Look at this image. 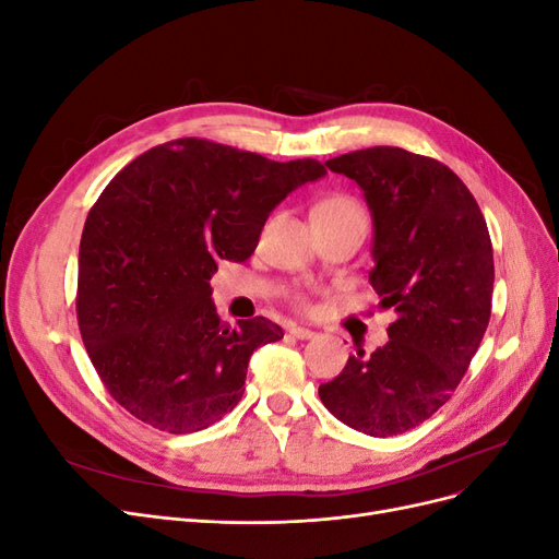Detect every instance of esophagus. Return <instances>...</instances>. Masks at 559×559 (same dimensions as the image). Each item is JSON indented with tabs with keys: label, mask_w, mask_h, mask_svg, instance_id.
<instances>
[{
	"label": "esophagus",
	"mask_w": 559,
	"mask_h": 559,
	"mask_svg": "<svg viewBox=\"0 0 559 559\" xmlns=\"http://www.w3.org/2000/svg\"><path fill=\"white\" fill-rule=\"evenodd\" d=\"M289 333H292L294 337H298V341H310V337L317 335L312 329H302V326H296V324L289 326Z\"/></svg>",
	"instance_id": "1"
}]
</instances>
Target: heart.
<instances>
[{
  "mask_svg": "<svg viewBox=\"0 0 559 559\" xmlns=\"http://www.w3.org/2000/svg\"><path fill=\"white\" fill-rule=\"evenodd\" d=\"M329 212H364V210L359 207L357 200H352L347 195H333V198H326L324 202H319L314 210V214H329ZM296 302L300 308L310 306V300L306 296H298Z\"/></svg>",
  "mask_w": 559,
  "mask_h": 559,
  "instance_id": "1",
  "label": "heart"
}]
</instances>
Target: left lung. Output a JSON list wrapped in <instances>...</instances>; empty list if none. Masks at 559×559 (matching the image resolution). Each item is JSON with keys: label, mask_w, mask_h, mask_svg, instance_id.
I'll list each match as a JSON object with an SVG mask.
<instances>
[{"label": "left lung", "mask_w": 559, "mask_h": 559, "mask_svg": "<svg viewBox=\"0 0 559 559\" xmlns=\"http://www.w3.org/2000/svg\"><path fill=\"white\" fill-rule=\"evenodd\" d=\"M326 167L361 186L376 226L368 280L396 321L389 343L349 357L319 399L352 429L399 436L448 403L476 357L492 314V240L476 198L441 160L370 146Z\"/></svg>", "instance_id": "left-lung-1"}]
</instances>
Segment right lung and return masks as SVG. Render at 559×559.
Masks as SVG:
<instances>
[{
  "instance_id": "obj_1",
  "label": "right lung",
  "mask_w": 559,
  "mask_h": 559,
  "mask_svg": "<svg viewBox=\"0 0 559 559\" xmlns=\"http://www.w3.org/2000/svg\"><path fill=\"white\" fill-rule=\"evenodd\" d=\"M289 163L183 138L144 151L97 198L79 247L76 319L111 399L158 431L193 433L245 394L253 349L277 343L265 317L218 319V261H247L267 214L324 177Z\"/></svg>"
}]
</instances>
